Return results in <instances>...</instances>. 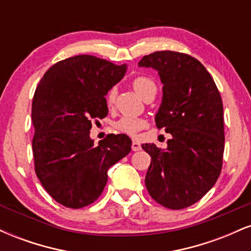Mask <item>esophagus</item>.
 <instances>
[{
    "instance_id": "obj_1",
    "label": "esophagus",
    "mask_w": 251,
    "mask_h": 251,
    "mask_svg": "<svg viewBox=\"0 0 251 251\" xmlns=\"http://www.w3.org/2000/svg\"><path fill=\"white\" fill-rule=\"evenodd\" d=\"M131 148H132V151H139V150L142 149V146H140V144L138 143L137 140H133V142H132Z\"/></svg>"
}]
</instances>
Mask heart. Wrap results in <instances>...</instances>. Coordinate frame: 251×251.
<instances>
[{
	"instance_id": "heart-1",
	"label": "heart",
	"mask_w": 251,
	"mask_h": 251,
	"mask_svg": "<svg viewBox=\"0 0 251 251\" xmlns=\"http://www.w3.org/2000/svg\"><path fill=\"white\" fill-rule=\"evenodd\" d=\"M132 86L135 89L138 94L140 97L144 98V99H148V98L155 96L157 94L158 87L157 83L152 77L148 75H138L135 76L133 80H132ZM117 98V89L116 87L109 88L106 93V103L108 106H113L114 102H116ZM146 122L142 118H135V117H129V116H123L120 117L119 119H117L116 122L113 123V127L117 129V131L123 132V133L127 134H134L137 133L138 131L145 127Z\"/></svg>"
}]
</instances>
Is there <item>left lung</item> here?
Returning a JSON list of instances; mask_svg holds the SVG:
<instances>
[{
  "label": "left lung",
  "instance_id": "8db88e82",
  "mask_svg": "<svg viewBox=\"0 0 251 251\" xmlns=\"http://www.w3.org/2000/svg\"><path fill=\"white\" fill-rule=\"evenodd\" d=\"M138 65L159 73L163 102L155 125L172 134L166 150L142 145L151 155L146 189L165 208H188L215 185L222 171L224 118L220 91L205 67L189 54L154 51Z\"/></svg>",
  "mask_w": 251,
  "mask_h": 251
}]
</instances>
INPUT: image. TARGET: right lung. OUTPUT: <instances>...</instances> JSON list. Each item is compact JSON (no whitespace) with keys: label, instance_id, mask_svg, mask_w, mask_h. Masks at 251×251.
Instances as JSON below:
<instances>
[{"label":"right lung","instance_id":"add662e5","mask_svg":"<svg viewBox=\"0 0 251 251\" xmlns=\"http://www.w3.org/2000/svg\"><path fill=\"white\" fill-rule=\"evenodd\" d=\"M126 65L93 55L56 62L34 93L35 174L54 201L70 209L96 201L107 183V171L131 151L126 134H107L94 146L92 122L107 116L105 96L123 79Z\"/></svg>","mask_w":251,"mask_h":251}]
</instances>
